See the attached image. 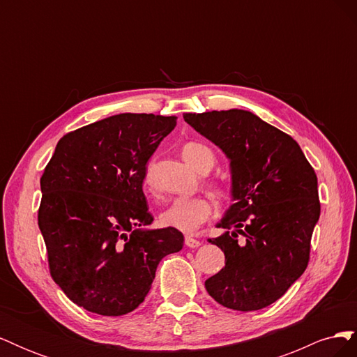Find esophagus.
Returning <instances> with one entry per match:
<instances>
[{
    "instance_id": "esophagus-1",
    "label": "esophagus",
    "mask_w": 357,
    "mask_h": 357,
    "mask_svg": "<svg viewBox=\"0 0 357 357\" xmlns=\"http://www.w3.org/2000/svg\"><path fill=\"white\" fill-rule=\"evenodd\" d=\"M185 244H186L188 247H190V248H197V247L201 245V241L197 240V238H193L192 235H186V236H185Z\"/></svg>"
}]
</instances>
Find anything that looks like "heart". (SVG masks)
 Returning a JSON list of instances; mask_svg holds the SVG:
<instances>
[{"label": "heart", "instance_id": "heart-1", "mask_svg": "<svg viewBox=\"0 0 357 357\" xmlns=\"http://www.w3.org/2000/svg\"><path fill=\"white\" fill-rule=\"evenodd\" d=\"M181 155L189 164L199 172H207L214 165L213 150L201 142H189L181 149ZM144 186L149 192H153L152 178H150V169L144 178ZM215 193L223 195L226 192L225 186L215 183L213 186ZM213 214V204L205 197H189L177 198L172 201L168 207L160 213L159 222L165 228H172L181 232H195L201 225L207 222Z\"/></svg>", "mask_w": 357, "mask_h": 357}]
</instances>
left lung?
Segmentation results:
<instances>
[{"label": "left lung", "instance_id": "1", "mask_svg": "<svg viewBox=\"0 0 357 357\" xmlns=\"http://www.w3.org/2000/svg\"><path fill=\"white\" fill-rule=\"evenodd\" d=\"M185 121L231 159L234 204L208 238L225 268L205 282L210 296L236 311L282 298L305 271L320 215L317 176L299 144L250 112L186 113ZM245 238L240 242L238 236Z\"/></svg>", "mask_w": 357, "mask_h": 357}]
</instances>
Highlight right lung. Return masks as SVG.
I'll list each match as a JSON object with an SVG mask.
<instances>
[{"instance_id": "add662e5", "label": "right lung", "mask_w": 357, "mask_h": 357, "mask_svg": "<svg viewBox=\"0 0 357 357\" xmlns=\"http://www.w3.org/2000/svg\"><path fill=\"white\" fill-rule=\"evenodd\" d=\"M174 116L123 113L63 135L40 178L38 226L50 275L74 304L101 316L134 311L156 268L183 248L153 222L143 193L147 162Z\"/></svg>"}]
</instances>
